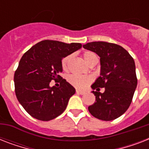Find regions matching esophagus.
Masks as SVG:
<instances>
[{
  "mask_svg": "<svg viewBox=\"0 0 149 149\" xmlns=\"http://www.w3.org/2000/svg\"><path fill=\"white\" fill-rule=\"evenodd\" d=\"M77 93H78V94H81V95H83V94H84L85 93V92L84 91H79V90H77Z\"/></svg>",
  "mask_w": 149,
  "mask_h": 149,
  "instance_id": "34e87169",
  "label": "esophagus"
}]
</instances>
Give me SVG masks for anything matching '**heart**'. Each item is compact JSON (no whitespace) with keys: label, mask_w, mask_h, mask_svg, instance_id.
Returning a JSON list of instances; mask_svg holds the SVG:
<instances>
[{"label":"heart","mask_w":149,"mask_h":149,"mask_svg":"<svg viewBox=\"0 0 149 149\" xmlns=\"http://www.w3.org/2000/svg\"><path fill=\"white\" fill-rule=\"evenodd\" d=\"M83 57L84 60L88 65H91L96 60H98L97 56L96 53L91 51H86L83 53ZM72 58V54H70L65 56L61 61V66L64 71H68L70 69V65L71 59ZM68 81L72 86L79 90L86 88L91 82L93 81V78L90 76H81V75L72 74L68 77Z\"/></svg>","instance_id":"obj_1"}]
</instances>
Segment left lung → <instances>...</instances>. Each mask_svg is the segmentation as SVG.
<instances>
[{"mask_svg": "<svg viewBox=\"0 0 149 149\" xmlns=\"http://www.w3.org/2000/svg\"><path fill=\"white\" fill-rule=\"evenodd\" d=\"M100 58V76L91 86L96 96L94 104L88 107L90 113L102 120H112L129 107L138 79L132 56L120 45L106 42H92L83 45ZM104 87V93L99 88Z\"/></svg>", "mask_w": 149, "mask_h": 149, "instance_id": "8db88e82", "label": "left lung"}]
</instances>
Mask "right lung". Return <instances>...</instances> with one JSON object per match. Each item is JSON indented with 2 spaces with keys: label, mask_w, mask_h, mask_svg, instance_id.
Instances as JSON below:
<instances>
[{
  "label": "right lung",
  "mask_w": 149,
  "mask_h": 149,
  "mask_svg": "<svg viewBox=\"0 0 149 149\" xmlns=\"http://www.w3.org/2000/svg\"><path fill=\"white\" fill-rule=\"evenodd\" d=\"M81 47L80 43L44 40L22 56L14 77L15 94L31 117L48 121L65 111L76 90L59 76L63 71L61 61ZM58 79L60 87L50 88V82Z\"/></svg>",
  "instance_id": "add662e5"
}]
</instances>
